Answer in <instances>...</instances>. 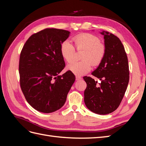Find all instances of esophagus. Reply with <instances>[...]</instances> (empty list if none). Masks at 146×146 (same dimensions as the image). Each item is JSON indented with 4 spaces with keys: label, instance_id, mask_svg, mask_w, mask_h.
I'll return each mask as SVG.
<instances>
[{
    "label": "esophagus",
    "instance_id": "1",
    "mask_svg": "<svg viewBox=\"0 0 146 146\" xmlns=\"http://www.w3.org/2000/svg\"><path fill=\"white\" fill-rule=\"evenodd\" d=\"M76 80L77 81H79V80H80L81 79H82V77H80V76H76Z\"/></svg>",
    "mask_w": 146,
    "mask_h": 146
}]
</instances>
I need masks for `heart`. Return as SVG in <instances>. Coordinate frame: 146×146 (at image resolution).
<instances>
[{
    "instance_id": "heart-1",
    "label": "heart",
    "mask_w": 146,
    "mask_h": 146,
    "mask_svg": "<svg viewBox=\"0 0 146 146\" xmlns=\"http://www.w3.org/2000/svg\"><path fill=\"white\" fill-rule=\"evenodd\" d=\"M73 40L77 48L85 49L82 57L83 60L73 61L68 65L67 69L76 76H83L91 70L92 63L98 66L102 62L105 54V48L100 44L98 37L90 33L78 35L73 38ZM60 53L66 62L70 63L73 60L75 48L70 41L65 40L61 43Z\"/></svg>"
}]
</instances>
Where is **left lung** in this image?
<instances>
[{
	"instance_id": "8db88e82",
	"label": "left lung",
	"mask_w": 146,
	"mask_h": 146,
	"mask_svg": "<svg viewBox=\"0 0 146 146\" xmlns=\"http://www.w3.org/2000/svg\"><path fill=\"white\" fill-rule=\"evenodd\" d=\"M100 33L104 36L105 54L91 74L101 82L98 84L90 77H83L87 84L84 101L90 111L104 115L115 111L120 105L129 84V68L127 56L119 38L106 31Z\"/></svg>"
}]
</instances>
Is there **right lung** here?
<instances>
[{
  "instance_id": "add662e5",
  "label": "right lung",
  "mask_w": 146,
  "mask_h": 146,
  "mask_svg": "<svg viewBox=\"0 0 146 146\" xmlns=\"http://www.w3.org/2000/svg\"><path fill=\"white\" fill-rule=\"evenodd\" d=\"M70 32L46 29L32 35L21 51L20 85L27 102L37 111L50 113L64 105L76 80L69 70L59 75L65 66L60 46Z\"/></svg>"
}]
</instances>
